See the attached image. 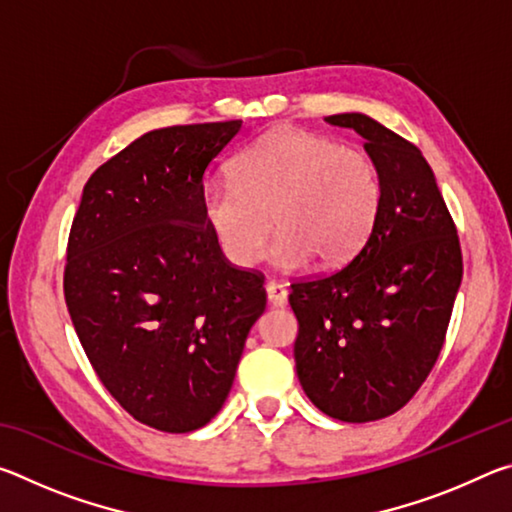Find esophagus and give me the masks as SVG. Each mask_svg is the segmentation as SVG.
<instances>
[{
	"instance_id": "1",
	"label": "esophagus",
	"mask_w": 512,
	"mask_h": 512,
	"mask_svg": "<svg viewBox=\"0 0 512 512\" xmlns=\"http://www.w3.org/2000/svg\"><path fill=\"white\" fill-rule=\"evenodd\" d=\"M287 296H289V291H287V287H284V284L275 282V280L266 282V298L273 307L284 305V302H287Z\"/></svg>"
}]
</instances>
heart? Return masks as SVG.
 I'll return each mask as SVG.
<instances>
[{
  "label": "heart",
  "instance_id": "1",
  "mask_svg": "<svg viewBox=\"0 0 512 512\" xmlns=\"http://www.w3.org/2000/svg\"><path fill=\"white\" fill-rule=\"evenodd\" d=\"M232 183L207 185L201 214L216 248L250 266L268 246L275 266L291 271L311 257L336 268L366 244L381 210V178L368 153L302 128H275L230 164Z\"/></svg>",
  "mask_w": 512,
  "mask_h": 512
}]
</instances>
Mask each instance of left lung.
Instances as JSON below:
<instances>
[{
    "instance_id": "8db88e82",
    "label": "left lung",
    "mask_w": 512,
    "mask_h": 512,
    "mask_svg": "<svg viewBox=\"0 0 512 512\" xmlns=\"http://www.w3.org/2000/svg\"><path fill=\"white\" fill-rule=\"evenodd\" d=\"M325 121L366 140L381 210L348 264L291 284L293 357L320 411L372 422L400 411L436 366L461 287V241L418 146L359 112Z\"/></svg>"
}]
</instances>
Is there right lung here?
<instances>
[{
	"instance_id": "add662e5",
	"label": "right lung",
	"mask_w": 512,
	"mask_h": 512,
	"mask_svg": "<svg viewBox=\"0 0 512 512\" xmlns=\"http://www.w3.org/2000/svg\"><path fill=\"white\" fill-rule=\"evenodd\" d=\"M241 119L142 135L92 173L72 221L65 302L121 409L167 433L205 427L228 397L264 275L232 266L201 214L203 176Z\"/></svg>"
}]
</instances>
